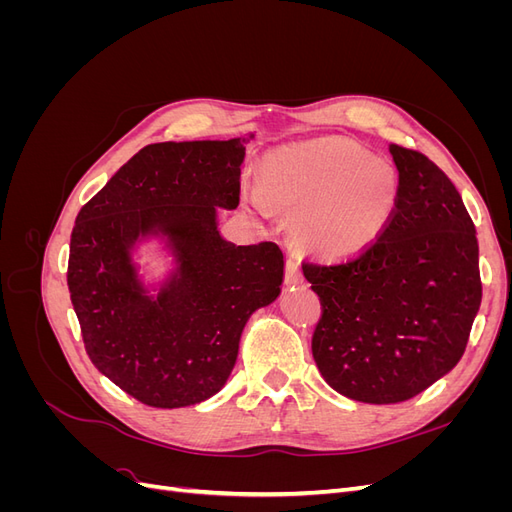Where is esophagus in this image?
I'll list each match as a JSON object with an SVG mask.
<instances>
[{"instance_id": "1", "label": "esophagus", "mask_w": 512, "mask_h": 512, "mask_svg": "<svg viewBox=\"0 0 512 512\" xmlns=\"http://www.w3.org/2000/svg\"><path fill=\"white\" fill-rule=\"evenodd\" d=\"M286 282L288 284H301L303 282V271H301V260L297 256H290L286 260Z\"/></svg>"}]
</instances>
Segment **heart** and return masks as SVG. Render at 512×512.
I'll return each mask as SVG.
<instances>
[{
    "label": "heart",
    "instance_id": "b5f03b06",
    "mask_svg": "<svg viewBox=\"0 0 512 512\" xmlns=\"http://www.w3.org/2000/svg\"><path fill=\"white\" fill-rule=\"evenodd\" d=\"M265 185L277 205L299 215L303 241L329 258H350L374 245L399 196L395 168L342 136L271 153Z\"/></svg>",
    "mask_w": 512,
    "mask_h": 512
}]
</instances>
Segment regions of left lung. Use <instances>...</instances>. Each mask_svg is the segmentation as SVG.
Listing matches in <instances>:
<instances>
[{"label":"left lung","instance_id":"1","mask_svg":"<svg viewBox=\"0 0 512 512\" xmlns=\"http://www.w3.org/2000/svg\"><path fill=\"white\" fill-rule=\"evenodd\" d=\"M389 149L399 196L378 241L342 262L303 260L322 305L314 361L365 404L406 401L448 374L483 299L476 228L453 181L425 153Z\"/></svg>","mask_w":512,"mask_h":512}]
</instances>
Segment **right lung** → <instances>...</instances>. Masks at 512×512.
<instances>
[{
  "label": "right lung",
  "mask_w": 512,
  "mask_h": 512,
  "mask_svg": "<svg viewBox=\"0 0 512 512\" xmlns=\"http://www.w3.org/2000/svg\"><path fill=\"white\" fill-rule=\"evenodd\" d=\"M243 143L147 145L76 215L68 288L85 350L141 404L181 408L218 393L247 318L280 294V245H235L215 222V209L239 205ZM153 229L180 262L158 300L142 294L129 260V245Z\"/></svg>",
  "instance_id": "add662e5"
}]
</instances>
